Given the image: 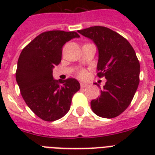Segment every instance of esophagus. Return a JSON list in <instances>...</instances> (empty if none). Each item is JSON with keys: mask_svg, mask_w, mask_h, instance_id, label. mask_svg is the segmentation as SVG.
I'll list each match as a JSON object with an SVG mask.
<instances>
[{"mask_svg": "<svg viewBox=\"0 0 155 155\" xmlns=\"http://www.w3.org/2000/svg\"><path fill=\"white\" fill-rule=\"evenodd\" d=\"M87 86V84H84V83H81L80 84V87H82V88H84V87H86Z\"/></svg>", "mask_w": 155, "mask_h": 155, "instance_id": "34e87169", "label": "esophagus"}]
</instances>
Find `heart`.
<instances>
[{
	"mask_svg": "<svg viewBox=\"0 0 155 155\" xmlns=\"http://www.w3.org/2000/svg\"><path fill=\"white\" fill-rule=\"evenodd\" d=\"M78 77L80 78V79H84V78L86 77V75H87V72H86V71L84 70H80L77 74Z\"/></svg>",
	"mask_w": 155,
	"mask_h": 155,
	"instance_id": "obj_1",
	"label": "heart"
}]
</instances>
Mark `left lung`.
<instances>
[{"label": "left lung", "instance_id": "1", "mask_svg": "<svg viewBox=\"0 0 155 155\" xmlns=\"http://www.w3.org/2000/svg\"><path fill=\"white\" fill-rule=\"evenodd\" d=\"M78 32L96 44L99 53L97 75L107 80L100 97L91 101L92 110L101 117H116L130 105L139 84L136 53L125 38L107 27L92 26Z\"/></svg>", "mask_w": 155, "mask_h": 155}]
</instances>
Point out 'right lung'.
Here are the masks:
<instances>
[{
    "instance_id": "add662e5",
    "label": "right lung",
    "mask_w": 155,
    "mask_h": 155,
    "mask_svg": "<svg viewBox=\"0 0 155 155\" xmlns=\"http://www.w3.org/2000/svg\"><path fill=\"white\" fill-rule=\"evenodd\" d=\"M75 38H80L75 31H47L21 52L16 80L28 107L42 120L54 121L65 116L73 95L80 88L75 79L56 80L52 75L61 62L63 45Z\"/></svg>"
}]
</instances>
